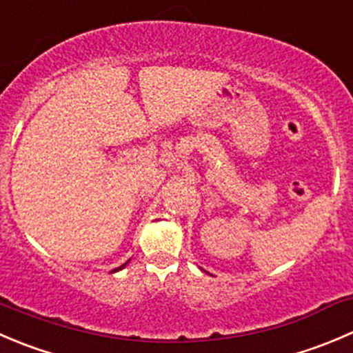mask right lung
<instances>
[{"instance_id":"obj_1","label":"right lung","mask_w":353,"mask_h":353,"mask_svg":"<svg viewBox=\"0 0 353 353\" xmlns=\"http://www.w3.org/2000/svg\"><path fill=\"white\" fill-rule=\"evenodd\" d=\"M122 268H124V265H122ZM122 268H117V269H114V271H119V269H122Z\"/></svg>"}]
</instances>
